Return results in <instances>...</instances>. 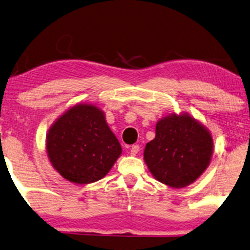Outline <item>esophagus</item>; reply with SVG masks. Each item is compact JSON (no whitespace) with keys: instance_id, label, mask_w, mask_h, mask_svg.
I'll list each match as a JSON object with an SVG mask.
<instances>
[{"instance_id":"1","label":"esophagus","mask_w":250,"mask_h":250,"mask_svg":"<svg viewBox=\"0 0 250 250\" xmlns=\"http://www.w3.org/2000/svg\"><path fill=\"white\" fill-rule=\"evenodd\" d=\"M138 151H140V145H138V144L131 145V147H130V153L132 154V156H136V154L138 153Z\"/></svg>"}]
</instances>
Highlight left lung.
Returning a JSON list of instances; mask_svg holds the SVG:
<instances>
[{"mask_svg":"<svg viewBox=\"0 0 250 250\" xmlns=\"http://www.w3.org/2000/svg\"><path fill=\"white\" fill-rule=\"evenodd\" d=\"M210 132L189 115H169L156 125V137L144 150V160L158 181L174 188L190 185L212 156Z\"/></svg>","mask_w":250,"mask_h":250,"instance_id":"8db88e82","label":"left lung"}]
</instances>
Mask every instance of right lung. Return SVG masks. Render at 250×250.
Returning <instances> with one entry per match:
<instances>
[{
    "mask_svg": "<svg viewBox=\"0 0 250 250\" xmlns=\"http://www.w3.org/2000/svg\"><path fill=\"white\" fill-rule=\"evenodd\" d=\"M47 152L63 178L86 185L109 172L121 154V145L102 110L83 104L65 112L49 129Z\"/></svg>",
    "mask_w": 250,
    "mask_h": 250,
    "instance_id": "obj_1",
    "label": "right lung"
}]
</instances>
